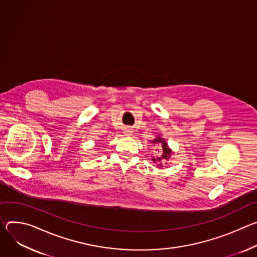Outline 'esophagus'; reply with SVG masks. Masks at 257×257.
Listing matches in <instances>:
<instances>
[{
    "label": "esophagus",
    "instance_id": "1",
    "mask_svg": "<svg viewBox=\"0 0 257 257\" xmlns=\"http://www.w3.org/2000/svg\"><path fill=\"white\" fill-rule=\"evenodd\" d=\"M132 130L131 128H128V127H126L125 130H124V132H123V134L125 135V136H132Z\"/></svg>",
    "mask_w": 257,
    "mask_h": 257
}]
</instances>
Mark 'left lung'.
Masks as SVG:
<instances>
[{
	"instance_id": "left-lung-1",
	"label": "left lung",
	"mask_w": 257,
	"mask_h": 257,
	"mask_svg": "<svg viewBox=\"0 0 257 257\" xmlns=\"http://www.w3.org/2000/svg\"><path fill=\"white\" fill-rule=\"evenodd\" d=\"M151 144H153L155 146V151H157L159 154L156 155L155 157L152 156V161L154 163L157 164V166H162V163L165 160H168L172 156V154H174V152L172 151L166 143L165 139H163L161 136H156L154 138V140H151Z\"/></svg>"
}]
</instances>
